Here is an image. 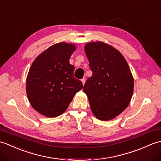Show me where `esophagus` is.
Wrapping results in <instances>:
<instances>
[{
    "label": "esophagus",
    "mask_w": 161,
    "mask_h": 161,
    "mask_svg": "<svg viewBox=\"0 0 161 161\" xmlns=\"http://www.w3.org/2000/svg\"><path fill=\"white\" fill-rule=\"evenodd\" d=\"M81 81H82V84H83V85H84L85 82H86V79H85V78H83V79L81 80Z\"/></svg>",
    "instance_id": "obj_1"
}]
</instances>
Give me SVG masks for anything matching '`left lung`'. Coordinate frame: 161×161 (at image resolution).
<instances>
[{
	"mask_svg": "<svg viewBox=\"0 0 161 161\" xmlns=\"http://www.w3.org/2000/svg\"><path fill=\"white\" fill-rule=\"evenodd\" d=\"M85 53L92 75L84 86L92 114L109 121L128 107L134 91V78L125 58L103 42L86 44Z\"/></svg>",
	"mask_w": 161,
	"mask_h": 161,
	"instance_id": "1",
	"label": "left lung"
}]
</instances>
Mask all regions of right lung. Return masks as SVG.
<instances>
[{"instance_id":"right-lung-1","label":"right lung","mask_w":161,"mask_h":161,"mask_svg":"<svg viewBox=\"0 0 161 161\" xmlns=\"http://www.w3.org/2000/svg\"><path fill=\"white\" fill-rule=\"evenodd\" d=\"M75 44L59 42L41 53L30 67L26 92L31 106L47 117L64 113L73 97L83 88L73 77L75 67L69 59Z\"/></svg>"}]
</instances>
